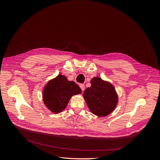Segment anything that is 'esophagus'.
Masks as SVG:
<instances>
[{
	"label": "esophagus",
	"instance_id": "esophagus-1",
	"mask_svg": "<svg viewBox=\"0 0 160 160\" xmlns=\"http://www.w3.org/2000/svg\"><path fill=\"white\" fill-rule=\"evenodd\" d=\"M80 88H81V89H82V91H84V89H85V86H84V84H83V83H81V84H80Z\"/></svg>",
	"mask_w": 160,
	"mask_h": 160
}]
</instances>
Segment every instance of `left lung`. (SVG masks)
<instances>
[{
	"instance_id": "obj_1",
	"label": "left lung",
	"mask_w": 160,
	"mask_h": 160,
	"mask_svg": "<svg viewBox=\"0 0 160 160\" xmlns=\"http://www.w3.org/2000/svg\"><path fill=\"white\" fill-rule=\"evenodd\" d=\"M91 83V86L88 88L83 95L90 111L99 117L109 115L118 102L115 88L111 83L98 77L93 78Z\"/></svg>"
}]
</instances>
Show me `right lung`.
<instances>
[{"mask_svg":"<svg viewBox=\"0 0 160 160\" xmlns=\"http://www.w3.org/2000/svg\"><path fill=\"white\" fill-rule=\"evenodd\" d=\"M80 93L81 89L77 83L59 74L47 83L43 91V98L48 110L58 113L66 108L72 95Z\"/></svg>","mask_w":160,"mask_h":160,"instance_id":"right-lung-1","label":"right lung"}]
</instances>
